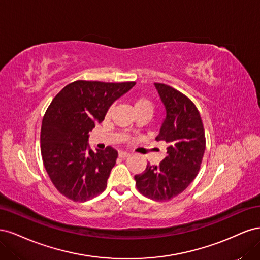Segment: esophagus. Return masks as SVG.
<instances>
[{"instance_id": "1", "label": "esophagus", "mask_w": 260, "mask_h": 260, "mask_svg": "<svg viewBox=\"0 0 260 260\" xmlns=\"http://www.w3.org/2000/svg\"><path fill=\"white\" fill-rule=\"evenodd\" d=\"M130 154L128 152H124V151H119L118 152V156L120 157V158H125V157H128Z\"/></svg>"}]
</instances>
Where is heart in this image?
<instances>
[{
  "label": "heart",
  "instance_id": "b5f03b06",
  "mask_svg": "<svg viewBox=\"0 0 260 260\" xmlns=\"http://www.w3.org/2000/svg\"><path fill=\"white\" fill-rule=\"evenodd\" d=\"M132 103H133V107H135L137 113H139L141 111H149L153 113L154 105L152 103V101L148 100L145 96H135L132 99ZM111 111L112 109L109 108L106 113L107 116H109V114H111Z\"/></svg>",
  "mask_w": 260,
  "mask_h": 260
}]
</instances>
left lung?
I'll list each match as a JSON object with an SVG mask.
<instances>
[{
  "label": "left lung",
  "instance_id": "left-lung-1",
  "mask_svg": "<svg viewBox=\"0 0 260 260\" xmlns=\"http://www.w3.org/2000/svg\"><path fill=\"white\" fill-rule=\"evenodd\" d=\"M166 108V118L157 141L168 144L159 165H149L135 176L138 191L145 198L166 202L182 193L201 169L206 147L200 112L183 93L164 83H155Z\"/></svg>",
  "mask_w": 260,
  "mask_h": 260
}]
</instances>
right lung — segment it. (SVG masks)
Instances as JSON below:
<instances>
[{
	"label": "right lung",
	"mask_w": 260,
	"mask_h": 260,
	"mask_svg": "<svg viewBox=\"0 0 260 260\" xmlns=\"http://www.w3.org/2000/svg\"><path fill=\"white\" fill-rule=\"evenodd\" d=\"M135 84L77 80L51 102L42 119L41 155L52 183L65 198L85 202L106 188L118 153L111 146L96 153L88 149L89 131Z\"/></svg>",
	"instance_id": "1"
}]
</instances>
